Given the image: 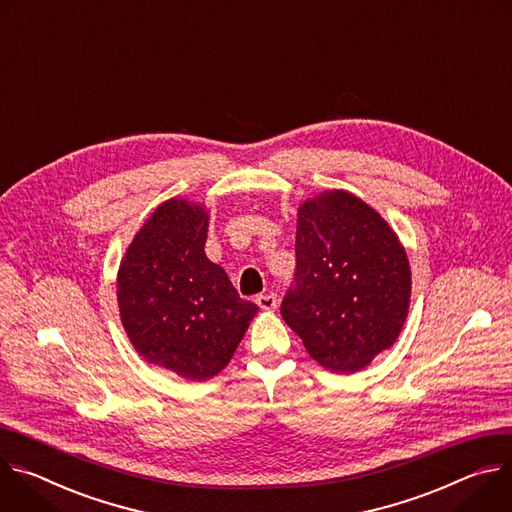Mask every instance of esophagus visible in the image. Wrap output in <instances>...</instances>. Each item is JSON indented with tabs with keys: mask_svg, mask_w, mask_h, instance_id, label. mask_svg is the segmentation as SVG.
I'll list each match as a JSON object with an SVG mask.
<instances>
[{
	"mask_svg": "<svg viewBox=\"0 0 512 512\" xmlns=\"http://www.w3.org/2000/svg\"><path fill=\"white\" fill-rule=\"evenodd\" d=\"M256 303H258V307L264 309V311H274L276 305H278V299H276L274 293H266V295H258V297H256Z\"/></svg>",
	"mask_w": 512,
	"mask_h": 512,
	"instance_id": "obj_1",
	"label": "esophagus"
}]
</instances>
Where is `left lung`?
<instances>
[{
	"label": "left lung",
	"instance_id": "1",
	"mask_svg": "<svg viewBox=\"0 0 512 512\" xmlns=\"http://www.w3.org/2000/svg\"><path fill=\"white\" fill-rule=\"evenodd\" d=\"M297 268L280 313L323 368L356 372L407 319L411 270L390 225L362 199L329 191L301 205Z\"/></svg>",
	"mask_w": 512,
	"mask_h": 512
}]
</instances>
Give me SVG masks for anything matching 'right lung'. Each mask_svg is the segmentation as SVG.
<instances>
[{"label":"right lung","instance_id":"obj_1","mask_svg":"<svg viewBox=\"0 0 512 512\" xmlns=\"http://www.w3.org/2000/svg\"><path fill=\"white\" fill-rule=\"evenodd\" d=\"M207 219L201 205L162 203L118 274L120 315L136 352L189 380L211 378L230 362L258 311L205 256Z\"/></svg>","mask_w":512,"mask_h":512}]
</instances>
